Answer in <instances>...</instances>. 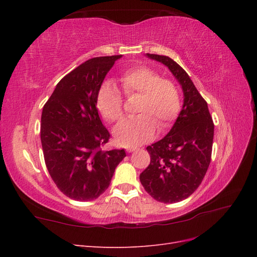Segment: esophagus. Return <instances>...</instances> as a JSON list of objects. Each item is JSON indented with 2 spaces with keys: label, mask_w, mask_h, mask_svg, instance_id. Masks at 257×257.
<instances>
[{
  "label": "esophagus",
  "mask_w": 257,
  "mask_h": 257,
  "mask_svg": "<svg viewBox=\"0 0 257 257\" xmlns=\"http://www.w3.org/2000/svg\"><path fill=\"white\" fill-rule=\"evenodd\" d=\"M136 150H137L136 147H127V148H126V151H127L128 153H132V152H134V151H136Z\"/></svg>",
  "instance_id": "obj_1"
}]
</instances>
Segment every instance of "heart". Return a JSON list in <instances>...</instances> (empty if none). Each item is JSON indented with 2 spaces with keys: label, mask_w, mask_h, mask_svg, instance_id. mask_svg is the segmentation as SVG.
Returning a JSON list of instances; mask_svg holds the SVG:
<instances>
[{
  "label": "heart",
  "mask_w": 257,
  "mask_h": 257,
  "mask_svg": "<svg viewBox=\"0 0 257 257\" xmlns=\"http://www.w3.org/2000/svg\"><path fill=\"white\" fill-rule=\"evenodd\" d=\"M124 94L141 95L137 112L133 119L124 120L113 130L118 144L137 146L151 141L160 128H166L180 111L181 97L177 85L168 79H161L159 73L148 66H135L120 77ZM96 105L104 118L109 122L121 120L123 99L113 83L107 81L99 89Z\"/></svg>",
  "instance_id": "obj_1"
}]
</instances>
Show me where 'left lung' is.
Here are the masks:
<instances>
[{"label":"left lung","mask_w":257,"mask_h":257,"mask_svg":"<svg viewBox=\"0 0 257 257\" xmlns=\"http://www.w3.org/2000/svg\"><path fill=\"white\" fill-rule=\"evenodd\" d=\"M146 56L168 67L183 91V106L169 133L147 147L150 164L141 174L145 190L158 201L174 204L196 191L211 161L214 125L207 102L178 63L166 56Z\"/></svg>","instance_id":"1"}]
</instances>
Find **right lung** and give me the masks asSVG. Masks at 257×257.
<instances>
[{
  "instance_id": "obj_1",
  "label": "right lung",
  "mask_w": 257,
  "mask_h": 257,
  "mask_svg": "<svg viewBox=\"0 0 257 257\" xmlns=\"http://www.w3.org/2000/svg\"><path fill=\"white\" fill-rule=\"evenodd\" d=\"M122 56L93 58L57 84L41 119L46 166L58 189L74 200L96 199L110 184L114 169L126 157L122 150H102L109 132L96 108L107 73Z\"/></svg>"
}]
</instances>
